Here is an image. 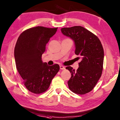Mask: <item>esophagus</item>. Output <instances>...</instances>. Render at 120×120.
<instances>
[{"label":"esophagus","instance_id":"34e87169","mask_svg":"<svg viewBox=\"0 0 120 120\" xmlns=\"http://www.w3.org/2000/svg\"><path fill=\"white\" fill-rule=\"evenodd\" d=\"M60 69H61V70H64V69H65V67H64V66H62V65L60 66Z\"/></svg>","mask_w":120,"mask_h":120}]
</instances>
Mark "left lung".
<instances>
[{
    "label": "left lung",
    "instance_id": "1",
    "mask_svg": "<svg viewBox=\"0 0 120 120\" xmlns=\"http://www.w3.org/2000/svg\"><path fill=\"white\" fill-rule=\"evenodd\" d=\"M61 31L74 41L75 54L82 58L76 71L70 66L66 68L71 75L68 81L69 89L75 94H85L94 89L101 76L103 47L97 36L83 26L63 28Z\"/></svg>",
    "mask_w": 120,
    "mask_h": 120
}]
</instances>
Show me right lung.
<instances>
[{
	"mask_svg": "<svg viewBox=\"0 0 120 120\" xmlns=\"http://www.w3.org/2000/svg\"><path fill=\"white\" fill-rule=\"evenodd\" d=\"M57 29L41 26L29 28L17 40L14 49L16 69L26 88L34 94L45 92L60 69L59 64L49 66L41 60L47 43Z\"/></svg>",
	"mask_w": 120,
	"mask_h": 120,
	"instance_id": "right-lung-1",
	"label": "right lung"
}]
</instances>
